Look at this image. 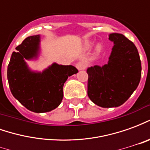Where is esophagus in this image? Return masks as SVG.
<instances>
[{
  "label": "esophagus",
  "instance_id": "1",
  "mask_svg": "<svg viewBox=\"0 0 150 150\" xmlns=\"http://www.w3.org/2000/svg\"><path fill=\"white\" fill-rule=\"evenodd\" d=\"M76 67H77V69H78L79 71H82V70H84L86 67H87V64L85 63L84 62H82V61H80V62H78L77 63H76Z\"/></svg>",
  "mask_w": 150,
  "mask_h": 150
}]
</instances>
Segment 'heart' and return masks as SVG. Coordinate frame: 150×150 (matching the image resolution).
Masks as SVG:
<instances>
[{"mask_svg":"<svg viewBox=\"0 0 150 150\" xmlns=\"http://www.w3.org/2000/svg\"><path fill=\"white\" fill-rule=\"evenodd\" d=\"M93 46V42H89V43H88V47H91V46ZM97 49H98V50H100V46H98Z\"/></svg>","mask_w":150,"mask_h":150,"instance_id":"b5f03b06","label":"heart"}]
</instances>
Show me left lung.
<instances>
[{
    "label": "left lung",
    "mask_w": 150,
    "mask_h": 150,
    "mask_svg": "<svg viewBox=\"0 0 150 150\" xmlns=\"http://www.w3.org/2000/svg\"><path fill=\"white\" fill-rule=\"evenodd\" d=\"M114 46L104 66L88 67V95L94 104L102 108L122 105L138 86L142 62L132 42L121 34H109Z\"/></svg>",
    "instance_id": "8db88e82"
}]
</instances>
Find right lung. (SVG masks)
Here are the masks:
<instances>
[{
	"mask_svg": "<svg viewBox=\"0 0 150 150\" xmlns=\"http://www.w3.org/2000/svg\"><path fill=\"white\" fill-rule=\"evenodd\" d=\"M13 52L7 70L12 94L28 110L46 112L62 102V88L69 76L76 74L74 66L54 62L42 72L31 71L26 60L37 59L40 50V35L26 38Z\"/></svg>",
	"mask_w": 150,
	"mask_h": 150,
	"instance_id": "obj_1",
	"label": "right lung"
}]
</instances>
